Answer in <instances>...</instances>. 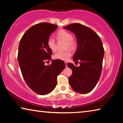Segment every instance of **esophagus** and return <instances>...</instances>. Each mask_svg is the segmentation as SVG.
I'll use <instances>...</instances> for the list:
<instances>
[{"mask_svg": "<svg viewBox=\"0 0 123 123\" xmlns=\"http://www.w3.org/2000/svg\"><path fill=\"white\" fill-rule=\"evenodd\" d=\"M65 63V65H66V67H67V64H68V63H67V62H65V63Z\"/></svg>", "mask_w": 123, "mask_h": 123, "instance_id": "1", "label": "esophagus"}]
</instances>
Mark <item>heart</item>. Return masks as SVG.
Masks as SVG:
<instances>
[{
    "label": "heart",
    "instance_id": "obj_1",
    "mask_svg": "<svg viewBox=\"0 0 123 123\" xmlns=\"http://www.w3.org/2000/svg\"><path fill=\"white\" fill-rule=\"evenodd\" d=\"M56 37L57 39H62V40L67 42V48H69L71 49H74L75 47V43L73 39V35L71 33L64 30H60L56 33ZM47 45L49 49L51 51L55 52L56 50L55 41L53 38H49L48 39ZM71 56V52L69 50H67L64 52H58L54 55V58L56 60L66 61H68Z\"/></svg>",
    "mask_w": 123,
    "mask_h": 123
}]
</instances>
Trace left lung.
<instances>
[{
  "mask_svg": "<svg viewBox=\"0 0 123 123\" xmlns=\"http://www.w3.org/2000/svg\"><path fill=\"white\" fill-rule=\"evenodd\" d=\"M63 28L75 34L78 47L73 59L80 64L76 67L68 63L72 70L69 83L74 91L86 94L93 90L100 77L104 55L103 43L94 31L84 25L70 24Z\"/></svg>",
  "mask_w": 123,
  "mask_h": 123,
  "instance_id": "8db88e82",
  "label": "left lung"
}]
</instances>
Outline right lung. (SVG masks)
Wrapping results in <instances>:
<instances>
[{
  "label": "right lung",
  "mask_w": 123,
  "mask_h": 123,
  "mask_svg": "<svg viewBox=\"0 0 123 123\" xmlns=\"http://www.w3.org/2000/svg\"><path fill=\"white\" fill-rule=\"evenodd\" d=\"M57 27L48 23L35 25L20 41L18 61L23 77L28 86L40 95L48 94L54 90L57 75L66 67L61 60H52L50 65L44 64L45 61L51 60L52 51L48 47V39Z\"/></svg>",
  "instance_id": "1"
}]
</instances>
